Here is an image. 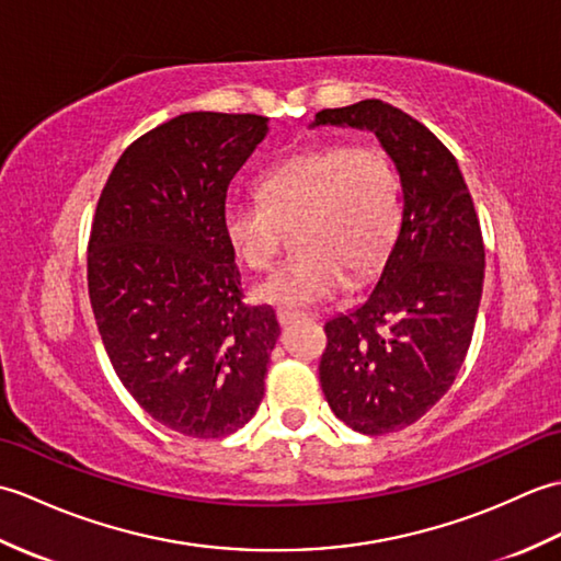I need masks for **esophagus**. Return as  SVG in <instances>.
Returning a JSON list of instances; mask_svg holds the SVG:
<instances>
[{"mask_svg":"<svg viewBox=\"0 0 561 561\" xmlns=\"http://www.w3.org/2000/svg\"><path fill=\"white\" fill-rule=\"evenodd\" d=\"M299 318H304V316L296 313V311H284V308H282V311H277V320H279L282 328H287L289 323H294V320H299Z\"/></svg>","mask_w":561,"mask_h":561,"instance_id":"34e87169","label":"esophagus"}]
</instances>
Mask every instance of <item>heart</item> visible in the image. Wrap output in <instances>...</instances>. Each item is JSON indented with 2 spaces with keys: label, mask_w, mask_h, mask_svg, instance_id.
Instances as JSON below:
<instances>
[{
  "label": "heart",
  "mask_w": 561,
  "mask_h": 561,
  "mask_svg": "<svg viewBox=\"0 0 561 561\" xmlns=\"http://www.w3.org/2000/svg\"><path fill=\"white\" fill-rule=\"evenodd\" d=\"M260 202L224 207V233L253 272H270L287 233L301 250L257 287L260 301L304 308L383 265L400 229V183L371 145H325L294 153L257 181Z\"/></svg>",
  "instance_id": "b5f03b06"
}]
</instances>
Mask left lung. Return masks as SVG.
I'll return each mask as SVG.
<instances>
[{"label":"left lung","instance_id":"obj_1","mask_svg":"<svg viewBox=\"0 0 561 561\" xmlns=\"http://www.w3.org/2000/svg\"><path fill=\"white\" fill-rule=\"evenodd\" d=\"M316 125L374 129L402 183V226L368 299L325 323L320 386L354 432L412 426L446 396L470 350L484 243L456 157L432 129L383 101L328 108Z\"/></svg>","mask_w":561,"mask_h":561}]
</instances>
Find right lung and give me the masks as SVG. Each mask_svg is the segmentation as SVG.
<instances>
[{"mask_svg": "<svg viewBox=\"0 0 561 561\" xmlns=\"http://www.w3.org/2000/svg\"><path fill=\"white\" fill-rule=\"evenodd\" d=\"M267 133L253 113H185L129 145L89 236V299L129 396L193 438L253 420L279 325L245 306L226 190Z\"/></svg>", "mask_w": 561, "mask_h": 561, "instance_id": "add662e5", "label": "right lung"}]
</instances>
